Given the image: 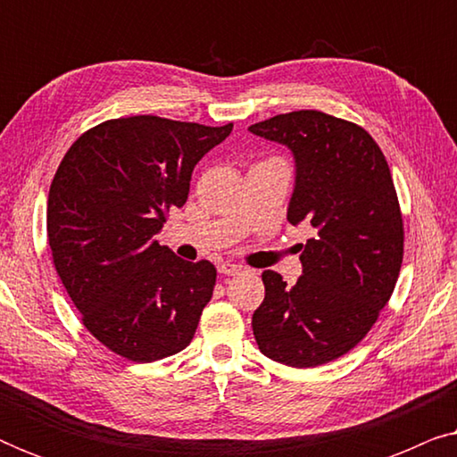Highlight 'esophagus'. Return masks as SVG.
Listing matches in <instances>:
<instances>
[{"label": "esophagus", "mask_w": 457, "mask_h": 457, "mask_svg": "<svg viewBox=\"0 0 457 457\" xmlns=\"http://www.w3.org/2000/svg\"><path fill=\"white\" fill-rule=\"evenodd\" d=\"M241 270H243V266L233 264V262H222V264L218 266V272L224 274V277H235V274H239Z\"/></svg>", "instance_id": "obj_1"}]
</instances>
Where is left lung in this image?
I'll return each instance as SVG.
<instances>
[{
    "label": "left lung",
    "mask_w": 457,
    "mask_h": 457,
    "mask_svg": "<svg viewBox=\"0 0 457 457\" xmlns=\"http://www.w3.org/2000/svg\"><path fill=\"white\" fill-rule=\"evenodd\" d=\"M249 130L291 149L295 187L287 220L316 230L302 245L295 285L274 270L262 274L255 341L280 364H327L364 339L395 289L403 220L389 164L364 129L318 110L278 114Z\"/></svg>",
    "instance_id": "obj_1"
}]
</instances>
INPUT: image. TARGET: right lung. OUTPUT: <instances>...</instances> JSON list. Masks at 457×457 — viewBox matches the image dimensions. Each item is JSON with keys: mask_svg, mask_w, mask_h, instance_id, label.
Segmentation results:
<instances>
[{"mask_svg": "<svg viewBox=\"0 0 457 457\" xmlns=\"http://www.w3.org/2000/svg\"><path fill=\"white\" fill-rule=\"evenodd\" d=\"M233 124L160 116L114 118L79 137L49 187L54 266L87 330L133 361L179 353L212 299L216 268L160 245L170 208H183L193 168Z\"/></svg>", "mask_w": 457, "mask_h": 457, "instance_id": "obj_1", "label": "right lung"}]
</instances>
